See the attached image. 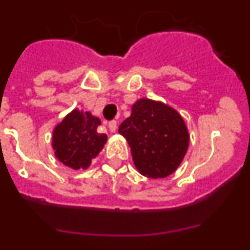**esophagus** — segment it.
Wrapping results in <instances>:
<instances>
[{
	"instance_id": "esophagus-1",
	"label": "esophagus",
	"mask_w": 250,
	"mask_h": 250,
	"mask_svg": "<svg viewBox=\"0 0 250 250\" xmlns=\"http://www.w3.org/2000/svg\"><path fill=\"white\" fill-rule=\"evenodd\" d=\"M109 129L111 132H115L116 131V129H118V121L116 120H111L109 123Z\"/></svg>"
}]
</instances>
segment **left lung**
<instances>
[{
  "instance_id": "obj_1",
  "label": "left lung",
  "mask_w": 250,
  "mask_h": 250,
  "mask_svg": "<svg viewBox=\"0 0 250 250\" xmlns=\"http://www.w3.org/2000/svg\"><path fill=\"white\" fill-rule=\"evenodd\" d=\"M119 132L129 143L134 164L147 178H167L180 165L189 146L187 125L176 110L140 99Z\"/></svg>"
}]
</instances>
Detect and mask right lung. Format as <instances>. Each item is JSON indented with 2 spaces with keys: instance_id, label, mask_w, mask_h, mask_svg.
<instances>
[{
  "instance_id": "1",
  "label": "right lung",
  "mask_w": 250,
  "mask_h": 250,
  "mask_svg": "<svg viewBox=\"0 0 250 250\" xmlns=\"http://www.w3.org/2000/svg\"><path fill=\"white\" fill-rule=\"evenodd\" d=\"M99 118L87 111H74L55 127L52 147L62 164L72 169H86L99 155L107 140L105 134H99Z\"/></svg>"
}]
</instances>
